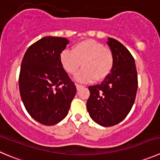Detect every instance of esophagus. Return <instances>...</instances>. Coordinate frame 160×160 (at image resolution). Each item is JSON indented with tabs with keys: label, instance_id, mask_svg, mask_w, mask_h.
<instances>
[{
	"label": "esophagus",
	"instance_id": "obj_1",
	"mask_svg": "<svg viewBox=\"0 0 160 160\" xmlns=\"http://www.w3.org/2000/svg\"><path fill=\"white\" fill-rule=\"evenodd\" d=\"M76 87H77V90H80V89H81L82 88H83V85L77 84V83H76Z\"/></svg>",
	"mask_w": 160,
	"mask_h": 160
}]
</instances>
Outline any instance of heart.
I'll return each mask as SVG.
<instances>
[{"instance_id":"heart-1","label":"heart","mask_w":160,"mask_h":160,"mask_svg":"<svg viewBox=\"0 0 160 160\" xmlns=\"http://www.w3.org/2000/svg\"><path fill=\"white\" fill-rule=\"evenodd\" d=\"M114 61L112 52L92 39L80 41L72 51L66 49L60 54L62 66L69 74H75L82 63L83 69L75 77L81 83L103 80L111 73Z\"/></svg>"}]
</instances>
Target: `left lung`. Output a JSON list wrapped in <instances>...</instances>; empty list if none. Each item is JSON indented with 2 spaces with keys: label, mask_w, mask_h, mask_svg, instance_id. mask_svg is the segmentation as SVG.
<instances>
[{
  "label": "left lung",
  "mask_w": 160,
  "mask_h": 160,
  "mask_svg": "<svg viewBox=\"0 0 160 160\" xmlns=\"http://www.w3.org/2000/svg\"><path fill=\"white\" fill-rule=\"evenodd\" d=\"M107 44L114 55L111 73L100 83L90 86L87 108L98 124L112 127L120 123L131 111L138 90L135 62L120 42L108 38Z\"/></svg>",
  "instance_id": "8db88e82"
}]
</instances>
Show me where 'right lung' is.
I'll list each match as a JSON object with an SVG mask.
<instances>
[{
	"instance_id": "1",
	"label": "right lung",
	"mask_w": 160,
	"mask_h": 160,
	"mask_svg": "<svg viewBox=\"0 0 160 160\" xmlns=\"http://www.w3.org/2000/svg\"><path fill=\"white\" fill-rule=\"evenodd\" d=\"M69 41L45 37L25 53L18 77L20 96L26 111L46 126L59 123L68 114L77 88L60 62Z\"/></svg>"
}]
</instances>
